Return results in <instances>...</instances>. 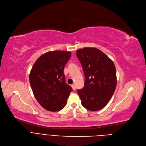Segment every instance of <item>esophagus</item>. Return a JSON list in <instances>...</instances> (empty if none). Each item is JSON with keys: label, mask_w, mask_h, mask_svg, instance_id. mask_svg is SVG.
Wrapping results in <instances>:
<instances>
[{"label": "esophagus", "mask_w": 146, "mask_h": 146, "mask_svg": "<svg viewBox=\"0 0 146 146\" xmlns=\"http://www.w3.org/2000/svg\"><path fill=\"white\" fill-rule=\"evenodd\" d=\"M72 87L73 90L74 91V90H76V86H75V85H74V84L72 85Z\"/></svg>", "instance_id": "1"}]
</instances>
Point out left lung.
Segmentation results:
<instances>
[{"label":"left lung","instance_id":"obj_1","mask_svg":"<svg viewBox=\"0 0 146 146\" xmlns=\"http://www.w3.org/2000/svg\"><path fill=\"white\" fill-rule=\"evenodd\" d=\"M85 76L84 86L77 93L83 107L96 111L105 108L111 98L117 85L116 69L113 62L96 48L76 51Z\"/></svg>","mask_w":146,"mask_h":146}]
</instances>
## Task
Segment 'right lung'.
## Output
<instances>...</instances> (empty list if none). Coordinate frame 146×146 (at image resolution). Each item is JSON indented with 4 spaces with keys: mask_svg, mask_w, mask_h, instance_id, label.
<instances>
[{
    "mask_svg": "<svg viewBox=\"0 0 146 146\" xmlns=\"http://www.w3.org/2000/svg\"><path fill=\"white\" fill-rule=\"evenodd\" d=\"M71 52L49 51L35 62L29 74L34 96L40 105L50 111H58L66 105L71 87L66 83L64 70Z\"/></svg>",
    "mask_w": 146,
    "mask_h": 146,
    "instance_id": "obj_1",
    "label": "right lung"
}]
</instances>
